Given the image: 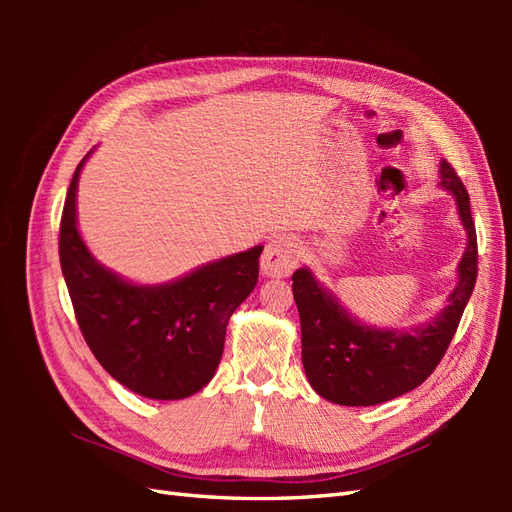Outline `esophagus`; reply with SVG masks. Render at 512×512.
I'll list each match as a JSON object with an SVG mask.
<instances>
[{
  "mask_svg": "<svg viewBox=\"0 0 512 512\" xmlns=\"http://www.w3.org/2000/svg\"><path fill=\"white\" fill-rule=\"evenodd\" d=\"M301 257V246L295 237L279 235L270 239L264 257H262V273L268 277H288L297 268Z\"/></svg>",
  "mask_w": 512,
  "mask_h": 512,
  "instance_id": "obj_1",
  "label": "esophagus"
}]
</instances>
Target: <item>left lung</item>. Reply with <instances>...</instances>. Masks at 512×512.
<instances>
[{
	"label": "left lung",
	"mask_w": 512,
	"mask_h": 512,
	"mask_svg": "<svg viewBox=\"0 0 512 512\" xmlns=\"http://www.w3.org/2000/svg\"><path fill=\"white\" fill-rule=\"evenodd\" d=\"M442 187L458 200L469 244L460 262V284L449 306L413 332L376 330L354 321L306 268L292 275L301 319V358L310 385L336 405L369 407L398 398L427 380L449 350L477 279V235L471 198L460 176L442 160Z\"/></svg>",
	"instance_id": "8db88e82"
}]
</instances>
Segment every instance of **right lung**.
I'll use <instances>...</instances> for the list:
<instances>
[{
	"label": "right lung",
	"mask_w": 512,
	"mask_h": 512,
	"mask_svg": "<svg viewBox=\"0 0 512 512\" xmlns=\"http://www.w3.org/2000/svg\"><path fill=\"white\" fill-rule=\"evenodd\" d=\"M85 158L72 176L59 226V259L76 323L118 383L156 400L187 398L220 365L228 319L257 286L264 248L206 264L167 286L127 284L94 262L76 231L74 198Z\"/></svg>",
	"instance_id": "right-lung-1"
}]
</instances>
